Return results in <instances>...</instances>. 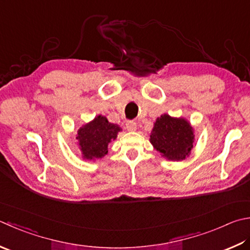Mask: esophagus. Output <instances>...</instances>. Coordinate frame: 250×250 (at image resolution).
<instances>
[{"label": "esophagus", "mask_w": 250, "mask_h": 250, "mask_svg": "<svg viewBox=\"0 0 250 250\" xmlns=\"http://www.w3.org/2000/svg\"><path fill=\"white\" fill-rule=\"evenodd\" d=\"M126 128L128 131H135L137 129V124H136L134 121H128L126 122Z\"/></svg>", "instance_id": "1"}]
</instances>
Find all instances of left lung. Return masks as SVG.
I'll list each match as a JSON object with an SVG mask.
<instances>
[{
  "instance_id": "left-lung-1",
  "label": "left lung",
  "mask_w": 250,
  "mask_h": 250,
  "mask_svg": "<svg viewBox=\"0 0 250 250\" xmlns=\"http://www.w3.org/2000/svg\"><path fill=\"white\" fill-rule=\"evenodd\" d=\"M194 138V128L185 119L163 114L154 122L150 143L162 157L182 161L190 154Z\"/></svg>"
}]
</instances>
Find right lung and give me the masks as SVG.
I'll return each mask as SVG.
<instances>
[{
  "label": "right lung",
  "instance_id": "right-lung-1",
  "mask_svg": "<svg viewBox=\"0 0 250 250\" xmlns=\"http://www.w3.org/2000/svg\"><path fill=\"white\" fill-rule=\"evenodd\" d=\"M122 129L119 125L112 124L105 116L98 115L93 121L78 129L77 137L83 159H100L107 153V146L115 140Z\"/></svg>",
  "mask_w": 250,
  "mask_h": 250
}]
</instances>
